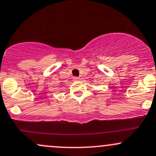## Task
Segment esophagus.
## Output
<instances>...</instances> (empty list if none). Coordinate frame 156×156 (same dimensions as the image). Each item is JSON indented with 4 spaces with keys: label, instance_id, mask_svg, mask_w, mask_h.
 Listing matches in <instances>:
<instances>
[{
    "label": "esophagus",
    "instance_id": "esophagus-1",
    "mask_svg": "<svg viewBox=\"0 0 156 156\" xmlns=\"http://www.w3.org/2000/svg\"><path fill=\"white\" fill-rule=\"evenodd\" d=\"M73 80H74L75 81H78V80H80V78H78V77H74V78H73Z\"/></svg>",
    "mask_w": 156,
    "mask_h": 156
}]
</instances>
